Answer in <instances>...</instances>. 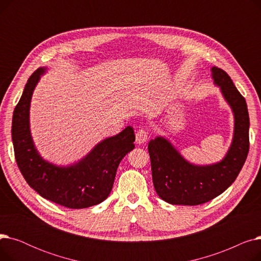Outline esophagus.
Segmentation results:
<instances>
[{"instance_id":"obj_1","label":"esophagus","mask_w":261,"mask_h":261,"mask_svg":"<svg viewBox=\"0 0 261 261\" xmlns=\"http://www.w3.org/2000/svg\"><path fill=\"white\" fill-rule=\"evenodd\" d=\"M147 140H148V132L146 130L142 129V130L138 131V133H136V135H135V142H136V144L142 145V144L146 143Z\"/></svg>"}]
</instances>
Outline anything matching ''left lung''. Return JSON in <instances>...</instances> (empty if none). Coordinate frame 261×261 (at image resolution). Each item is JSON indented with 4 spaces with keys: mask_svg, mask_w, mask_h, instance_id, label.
I'll use <instances>...</instances> for the list:
<instances>
[{
    "mask_svg": "<svg viewBox=\"0 0 261 261\" xmlns=\"http://www.w3.org/2000/svg\"><path fill=\"white\" fill-rule=\"evenodd\" d=\"M213 82L234 116V132L225 155L214 164L187 161L165 136L148 144L152 181L159 197L172 205H199L225 191L238 176L249 153L250 118L245 99L221 68H211Z\"/></svg>",
    "mask_w": 261,
    "mask_h": 261,
    "instance_id": "8db88e82",
    "label": "left lung"
}]
</instances>
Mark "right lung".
<instances>
[{
	"label": "right lung",
	"mask_w": 261,
	"mask_h": 261,
	"mask_svg": "<svg viewBox=\"0 0 261 261\" xmlns=\"http://www.w3.org/2000/svg\"><path fill=\"white\" fill-rule=\"evenodd\" d=\"M47 71V66L40 67L30 77L13 111L11 136L16 161L25 181L41 197L67 208H87L101 203L111 193L120 161L134 149V131L126 127L68 165L43 159L32 136L30 110L34 91Z\"/></svg>",
	"instance_id": "add662e5"
}]
</instances>
